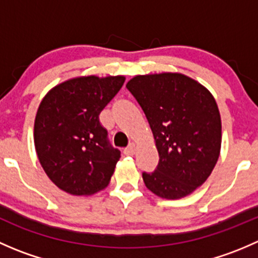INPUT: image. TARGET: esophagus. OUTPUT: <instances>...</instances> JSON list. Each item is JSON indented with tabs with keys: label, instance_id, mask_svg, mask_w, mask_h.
Here are the masks:
<instances>
[{
	"label": "esophagus",
	"instance_id": "esophagus-1",
	"mask_svg": "<svg viewBox=\"0 0 258 258\" xmlns=\"http://www.w3.org/2000/svg\"><path fill=\"white\" fill-rule=\"evenodd\" d=\"M135 152H136V146H135L134 144L127 146V147L123 150V153H124V155H127V156L134 155Z\"/></svg>",
	"mask_w": 258,
	"mask_h": 258
}]
</instances>
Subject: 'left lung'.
Segmentation results:
<instances>
[{
  "label": "left lung",
  "instance_id": "obj_1",
  "mask_svg": "<svg viewBox=\"0 0 258 258\" xmlns=\"http://www.w3.org/2000/svg\"><path fill=\"white\" fill-rule=\"evenodd\" d=\"M126 87L147 117L160 156L156 170L142 173L146 187L167 200L192 194L220 156L222 126L213 96L191 77L171 72L139 75Z\"/></svg>",
  "mask_w": 258,
  "mask_h": 258
}]
</instances>
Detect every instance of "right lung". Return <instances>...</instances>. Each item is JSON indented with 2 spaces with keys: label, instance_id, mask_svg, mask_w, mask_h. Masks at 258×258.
Listing matches in <instances>:
<instances>
[{
  "label": "right lung",
  "instance_id": "1",
  "mask_svg": "<svg viewBox=\"0 0 258 258\" xmlns=\"http://www.w3.org/2000/svg\"><path fill=\"white\" fill-rule=\"evenodd\" d=\"M124 76H82L54 86L35 118V147L48 178L62 191L88 196L105 188L121 152L110 145L100 113Z\"/></svg>",
  "mask_w": 258,
  "mask_h": 258
}]
</instances>
